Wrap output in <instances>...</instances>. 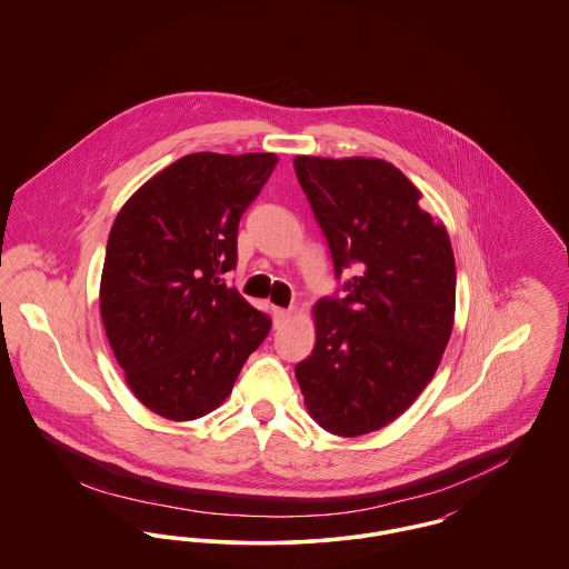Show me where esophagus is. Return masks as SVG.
<instances>
[{"instance_id":"esophagus-1","label":"esophagus","mask_w":569,"mask_h":569,"mask_svg":"<svg viewBox=\"0 0 569 569\" xmlns=\"http://www.w3.org/2000/svg\"><path fill=\"white\" fill-rule=\"evenodd\" d=\"M290 318H292V311H290V309H279V307L272 309V325H274V328H281V326L288 325Z\"/></svg>"}]
</instances>
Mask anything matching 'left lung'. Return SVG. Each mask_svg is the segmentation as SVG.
Masks as SVG:
<instances>
[{"label":"left lung","instance_id":"left-lung-1","mask_svg":"<svg viewBox=\"0 0 569 569\" xmlns=\"http://www.w3.org/2000/svg\"><path fill=\"white\" fill-rule=\"evenodd\" d=\"M346 297L313 307L316 348L298 362L305 406L339 437L397 420L439 367L455 325L457 267L443 223L383 160H295Z\"/></svg>","mask_w":569,"mask_h":569}]
</instances>
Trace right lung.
<instances>
[{
    "instance_id": "add662e5",
    "label": "right lung",
    "mask_w": 569,
    "mask_h": 569,
    "mask_svg": "<svg viewBox=\"0 0 569 569\" xmlns=\"http://www.w3.org/2000/svg\"><path fill=\"white\" fill-rule=\"evenodd\" d=\"M274 153H191L149 179L110 228L100 313L136 399L196 420L232 392L271 330L221 274L237 267L239 221Z\"/></svg>"
}]
</instances>
